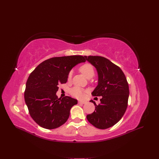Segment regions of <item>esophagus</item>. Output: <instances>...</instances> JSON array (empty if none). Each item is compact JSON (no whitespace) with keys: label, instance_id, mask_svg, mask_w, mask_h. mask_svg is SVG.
<instances>
[{"label":"esophagus","instance_id":"34e87169","mask_svg":"<svg viewBox=\"0 0 159 159\" xmlns=\"http://www.w3.org/2000/svg\"><path fill=\"white\" fill-rule=\"evenodd\" d=\"M78 103H79V104H85V102H84V101H78Z\"/></svg>","mask_w":159,"mask_h":159}]
</instances>
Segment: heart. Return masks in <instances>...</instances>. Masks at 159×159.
Wrapping results in <instances>:
<instances>
[{
	"instance_id": "obj_1",
	"label": "heart",
	"mask_w": 159,
	"mask_h": 159,
	"mask_svg": "<svg viewBox=\"0 0 159 159\" xmlns=\"http://www.w3.org/2000/svg\"><path fill=\"white\" fill-rule=\"evenodd\" d=\"M79 71L87 78V79H91L94 76L95 72L93 66L88 63H84L82 65H81L79 67ZM72 72H70L68 74L67 79L69 80H70L72 79ZM70 94L71 95L77 99H82L84 98L85 92L83 89H82L80 87H73L70 90Z\"/></svg>"
}]
</instances>
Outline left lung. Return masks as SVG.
Masks as SVG:
<instances>
[{
    "label": "left lung",
    "instance_id": "left-lung-1",
    "mask_svg": "<svg viewBox=\"0 0 159 159\" xmlns=\"http://www.w3.org/2000/svg\"><path fill=\"white\" fill-rule=\"evenodd\" d=\"M94 65L98 74V85L92 93L102 96L101 103L94 104L95 111L87 115L89 122L99 129H107L116 124L123 117L128 106L129 86L120 68L100 56H84Z\"/></svg>",
    "mask_w": 159,
    "mask_h": 159
}]
</instances>
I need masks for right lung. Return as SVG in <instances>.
<instances>
[{
  "label": "right lung",
  "instance_id": "1",
  "mask_svg": "<svg viewBox=\"0 0 159 159\" xmlns=\"http://www.w3.org/2000/svg\"><path fill=\"white\" fill-rule=\"evenodd\" d=\"M85 61L80 55L53 57L41 63L31 73L25 99L31 117L38 125L55 129L67 121L77 100L70 96L58 98V85L67 82L68 74L74 66Z\"/></svg>",
  "mask_w": 159,
  "mask_h": 159
}]
</instances>
